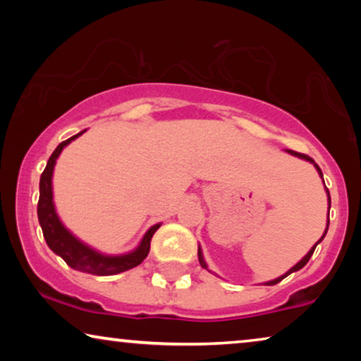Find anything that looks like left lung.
Masks as SVG:
<instances>
[{
    "instance_id": "8db88e82",
    "label": "left lung",
    "mask_w": 361,
    "mask_h": 361,
    "mask_svg": "<svg viewBox=\"0 0 361 361\" xmlns=\"http://www.w3.org/2000/svg\"><path fill=\"white\" fill-rule=\"evenodd\" d=\"M286 152H289V154H290V156H295V157H299V159H304V161H307V162H310V164H314V167H315V169H317V172H319V176H320V177H322V180H324L322 171H320V167H319L317 164H315V161L312 159V157H309V156H305V154H300V152H295V151H290V149H288V151H286ZM324 184H325V182H324ZM325 192H327V199H329V212H330V194H329V189H325ZM327 230H329V221H327V228H325V231H324V235H322V238H320V240L317 241V243H315V245L312 246V248H310V250H309V253H307V255H305V256H304V258H302V259H300L298 264H294V266H293V268H290V269L288 271V273H284L283 276H279V278H276V279H273V281H268V283H264V284H266V286H274V284H278V283H279V281H283V279L286 278V276H289L290 273H295V271L302 269V268H304V266H305V264H307V261L310 259V256H312V253H314V250H315V246H317V245L320 243V241H322V240H324V236H325V235H327ZM197 255H199V261H200V266H202V268L209 269V266H207V263H205V259H204V253H202V248H200V246H199V253H197Z\"/></svg>"
}]
</instances>
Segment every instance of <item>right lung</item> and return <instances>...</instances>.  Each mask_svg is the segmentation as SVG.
Wrapping results in <instances>:
<instances>
[{"instance_id":"right-lung-1","label":"right lung","mask_w":361,"mask_h":361,"mask_svg":"<svg viewBox=\"0 0 361 361\" xmlns=\"http://www.w3.org/2000/svg\"><path fill=\"white\" fill-rule=\"evenodd\" d=\"M87 130L77 133L75 136L68 137V140L62 141L61 145L56 147L52 156L49 157L46 169H44L41 176V182H39V204H37V216L39 225H41L44 238L49 248L54 253L66 261L72 269L82 271V273L95 274V276H113L123 271H128L135 266L141 264L142 259L146 258L151 248V238L159 228L161 224L152 225L149 230L142 236L140 245L130 253L123 255H105L100 251L92 248L82 240H78L62 220L59 219L56 205H54V190H52V176L54 167H56L57 157L67 145H71L73 140L82 136Z\"/></svg>"}]
</instances>
